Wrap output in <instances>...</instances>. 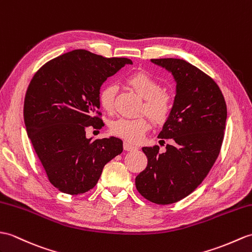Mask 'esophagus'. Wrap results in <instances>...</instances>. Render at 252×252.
Returning a JSON list of instances; mask_svg holds the SVG:
<instances>
[{
    "mask_svg": "<svg viewBox=\"0 0 252 252\" xmlns=\"http://www.w3.org/2000/svg\"><path fill=\"white\" fill-rule=\"evenodd\" d=\"M124 149L126 151H134V150H137V147H136V146H134V145H131L130 143L125 142L124 143Z\"/></svg>",
    "mask_w": 252,
    "mask_h": 252,
    "instance_id": "1",
    "label": "esophagus"
}]
</instances>
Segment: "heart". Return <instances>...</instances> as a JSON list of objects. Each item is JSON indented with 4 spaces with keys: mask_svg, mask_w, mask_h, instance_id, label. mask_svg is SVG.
Masks as SVG:
<instances>
[{
    "mask_svg": "<svg viewBox=\"0 0 252 252\" xmlns=\"http://www.w3.org/2000/svg\"><path fill=\"white\" fill-rule=\"evenodd\" d=\"M126 83L145 101L140 112L147 115L157 126L168 120L174 107V98L171 93L163 91L159 80L147 72H136L127 76ZM118 88L116 85L104 86L98 93V103L104 112L112 114L115 108V97ZM150 121L146 116L127 119L119 118L109 126L110 132L128 143H138L149 130Z\"/></svg>",
    "mask_w": 252,
    "mask_h": 252,
    "instance_id": "obj_1",
    "label": "heart"
}]
</instances>
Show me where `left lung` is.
I'll return each instance as SVG.
<instances>
[{
	"instance_id": "8db88e82",
	"label": "left lung",
	"mask_w": 252,
	"mask_h": 252,
	"mask_svg": "<svg viewBox=\"0 0 252 252\" xmlns=\"http://www.w3.org/2000/svg\"><path fill=\"white\" fill-rule=\"evenodd\" d=\"M151 61L172 72L177 93L158 136L169 140L166 151L143 147L148 164L135 185L146 200L168 205L191 194L215 164L224 137L226 104L216 81L191 63L174 58Z\"/></svg>"
}]
</instances>
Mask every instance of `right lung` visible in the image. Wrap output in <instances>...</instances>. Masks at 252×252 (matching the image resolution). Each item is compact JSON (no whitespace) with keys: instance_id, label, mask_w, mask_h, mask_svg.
<instances>
[{"instance_id":"obj_1","label":"right lung","mask_w":252,"mask_h":252,"mask_svg":"<svg viewBox=\"0 0 252 252\" xmlns=\"http://www.w3.org/2000/svg\"><path fill=\"white\" fill-rule=\"evenodd\" d=\"M126 64L132 61L76 49L46 62L29 84L23 105L28 136L59 191H89L104 165L124 150L121 139L87 138L86 128L103 127L99 88Z\"/></svg>"}]
</instances>
